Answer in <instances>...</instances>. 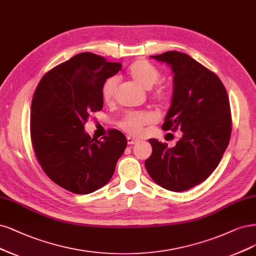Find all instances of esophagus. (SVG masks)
<instances>
[{
  "label": "esophagus",
  "mask_w": 256,
  "mask_h": 256,
  "mask_svg": "<svg viewBox=\"0 0 256 256\" xmlns=\"http://www.w3.org/2000/svg\"><path fill=\"white\" fill-rule=\"evenodd\" d=\"M127 142L129 145H132V144H136L140 142L138 138H132V136H128L127 138Z\"/></svg>",
  "instance_id": "obj_1"
}]
</instances>
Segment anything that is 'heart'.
<instances>
[{"instance_id":"b5f03b06","label":"heart","mask_w":256,"mask_h":256,"mask_svg":"<svg viewBox=\"0 0 256 256\" xmlns=\"http://www.w3.org/2000/svg\"><path fill=\"white\" fill-rule=\"evenodd\" d=\"M128 75L136 84L143 89L152 88L160 79L161 72L154 64L146 59H138L132 64L128 68ZM118 86L116 78L111 77L106 80L102 86V98L106 102H112ZM170 95V88L165 84H158L152 91V98L158 102H166ZM158 120V114L152 111L130 112L122 118L120 126L131 134H140L145 126L150 125Z\"/></svg>"}]
</instances>
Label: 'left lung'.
<instances>
[{
	"label": "left lung",
	"mask_w": 256,
	"mask_h": 256,
	"mask_svg": "<svg viewBox=\"0 0 256 256\" xmlns=\"http://www.w3.org/2000/svg\"><path fill=\"white\" fill-rule=\"evenodd\" d=\"M150 57L174 73L172 106L162 129L180 130L182 136L172 148L149 140L152 152L145 167L160 186L188 190L208 178L222 160L232 131L230 102L218 76L190 56L170 50Z\"/></svg>",
	"instance_id": "obj_1"
}]
</instances>
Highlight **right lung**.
Masks as SVG:
<instances>
[{"instance_id":"add662e5","label":"right lung","mask_w":256,"mask_h":256,"mask_svg":"<svg viewBox=\"0 0 256 256\" xmlns=\"http://www.w3.org/2000/svg\"><path fill=\"white\" fill-rule=\"evenodd\" d=\"M120 62L82 52L52 68L34 93L30 136L38 162L48 177L62 188L84 195L107 184L124 154V134L93 140L84 131L91 112L100 111L102 86L120 71Z\"/></svg>"}]
</instances>
